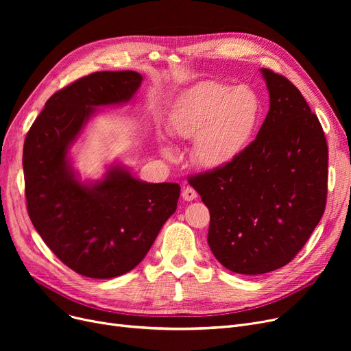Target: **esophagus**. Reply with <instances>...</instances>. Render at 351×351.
Segmentation results:
<instances>
[{"label": "esophagus", "mask_w": 351, "mask_h": 351, "mask_svg": "<svg viewBox=\"0 0 351 351\" xmlns=\"http://www.w3.org/2000/svg\"><path fill=\"white\" fill-rule=\"evenodd\" d=\"M196 196H197V193H196V191H195L193 188H191V186L183 188V191H182V197L185 199L186 202H192V200H195V199H196Z\"/></svg>", "instance_id": "esophagus-1"}]
</instances>
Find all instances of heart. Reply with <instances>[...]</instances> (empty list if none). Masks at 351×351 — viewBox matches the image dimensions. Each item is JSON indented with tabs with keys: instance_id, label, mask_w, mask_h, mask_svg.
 Wrapping results in <instances>:
<instances>
[{
	"instance_id": "obj_1",
	"label": "heart",
	"mask_w": 351,
	"mask_h": 351,
	"mask_svg": "<svg viewBox=\"0 0 351 351\" xmlns=\"http://www.w3.org/2000/svg\"><path fill=\"white\" fill-rule=\"evenodd\" d=\"M259 115L261 99L252 88H230L209 81L195 86L179 101L169 117L168 128L176 138L193 139L195 163L215 171L242 155ZM163 154L172 156V146L165 145Z\"/></svg>"
}]
</instances>
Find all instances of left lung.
<instances>
[{
	"label": "left lung",
	"instance_id": "left-lung-1",
	"mask_svg": "<svg viewBox=\"0 0 351 351\" xmlns=\"http://www.w3.org/2000/svg\"><path fill=\"white\" fill-rule=\"evenodd\" d=\"M261 71L270 108L256 139L225 168L189 178L210 213L212 253L241 274L293 261L327 200L328 149L319 118L287 78Z\"/></svg>",
	"mask_w": 351,
	"mask_h": 351
}]
</instances>
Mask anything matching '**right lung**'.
I'll list each match as a JSON object with an SVG mask.
<instances>
[{
	"label": "right lung",
	"instance_id": "1",
	"mask_svg": "<svg viewBox=\"0 0 351 351\" xmlns=\"http://www.w3.org/2000/svg\"><path fill=\"white\" fill-rule=\"evenodd\" d=\"M142 84L135 71H102L80 78L47 101L24 142L28 215L58 259L92 279L136 267L176 210L178 183H147L125 166L84 183L68 152L98 106L131 101Z\"/></svg>",
	"mask_w": 351,
	"mask_h": 351
}]
</instances>
